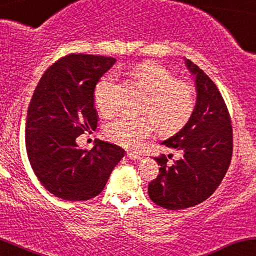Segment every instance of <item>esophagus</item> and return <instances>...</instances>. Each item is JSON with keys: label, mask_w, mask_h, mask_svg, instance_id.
I'll list each match as a JSON object with an SVG mask.
<instances>
[{"label": "esophagus", "mask_w": 256, "mask_h": 256, "mask_svg": "<svg viewBox=\"0 0 256 256\" xmlns=\"http://www.w3.org/2000/svg\"><path fill=\"white\" fill-rule=\"evenodd\" d=\"M127 157H128V158L134 160H140V158H142V157H140V154H136V152H127Z\"/></svg>", "instance_id": "esophagus-1"}]
</instances>
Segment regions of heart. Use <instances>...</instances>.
I'll return each mask as SVG.
<instances>
[{
	"instance_id": "obj_1",
	"label": "heart",
	"mask_w": 256,
	"mask_h": 256,
	"mask_svg": "<svg viewBox=\"0 0 256 256\" xmlns=\"http://www.w3.org/2000/svg\"><path fill=\"white\" fill-rule=\"evenodd\" d=\"M130 74L148 93L142 111L150 117L122 114L108 122L105 134L111 142L136 148L154 133V124L160 134L166 136H174L188 124L196 108V90L192 83L176 80L170 68L156 62H140L132 68ZM114 87L116 77L108 74L94 90V104L105 116L117 110Z\"/></svg>"
}]
</instances>
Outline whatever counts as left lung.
Here are the masks:
<instances>
[{
	"instance_id": "1",
	"label": "left lung",
	"mask_w": 256,
	"mask_h": 256,
	"mask_svg": "<svg viewBox=\"0 0 256 256\" xmlns=\"http://www.w3.org/2000/svg\"><path fill=\"white\" fill-rule=\"evenodd\" d=\"M186 65L196 76V108L188 124L162 142L182 157L173 163V154L154 157L160 174L148 184L152 202L168 210L190 208L210 197L228 172L234 148L231 117L216 84L190 60Z\"/></svg>"
}]
</instances>
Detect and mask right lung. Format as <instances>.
I'll list each match as a JSON object with an SVG mask.
<instances>
[{"mask_svg":"<svg viewBox=\"0 0 256 256\" xmlns=\"http://www.w3.org/2000/svg\"><path fill=\"white\" fill-rule=\"evenodd\" d=\"M116 59L68 54L46 70L28 108L25 145L34 173L62 200H88L104 190L111 172L124 156L114 144L96 140L80 148L77 136L98 126L94 90Z\"/></svg>","mask_w":256,"mask_h":256,"instance_id":"add662e5","label":"right lung"}]
</instances>
